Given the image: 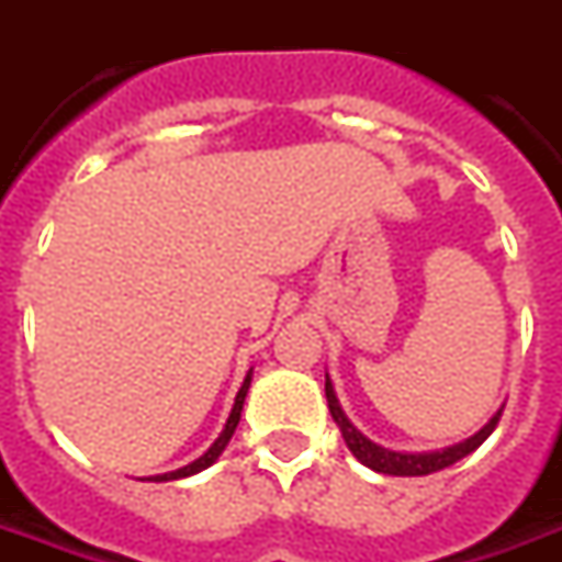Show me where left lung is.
I'll return each instance as SVG.
<instances>
[{
  "instance_id": "8db88e82",
  "label": "left lung",
  "mask_w": 562,
  "mask_h": 562,
  "mask_svg": "<svg viewBox=\"0 0 562 562\" xmlns=\"http://www.w3.org/2000/svg\"><path fill=\"white\" fill-rule=\"evenodd\" d=\"M325 397H328V409L330 415H334L337 427H340V434L342 439H346L349 451H352L355 458L361 460L364 467H370V470L376 472H385V475H430V472L446 470V467L458 463L460 458H467L470 451H475V448L482 446L484 439L494 434L496 422H499V413H503V409H499L491 422L484 424L479 434H472L470 439H463L458 446L439 448V451H391V448L379 446L373 439H367V436L346 418L328 376H325Z\"/></svg>"
}]
</instances>
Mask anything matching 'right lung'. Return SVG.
<instances>
[{
    "label": "right lung",
    "instance_id": "add662e5",
    "mask_svg": "<svg viewBox=\"0 0 562 562\" xmlns=\"http://www.w3.org/2000/svg\"><path fill=\"white\" fill-rule=\"evenodd\" d=\"M249 382H252V370L246 373L244 385H240V391H237V397H234V406H232V415H228V422H225V427H222V434L216 436V442L201 454L198 460H192V463H186V467H180V470L173 472H165V475H156V482H173V479H186V475H195V472L207 470L210 463H216L220 460V454L225 451V446H228V439L234 436V430H237V422H240V413H244V401H246V391H249Z\"/></svg>",
    "mask_w": 562,
    "mask_h": 562
}]
</instances>
